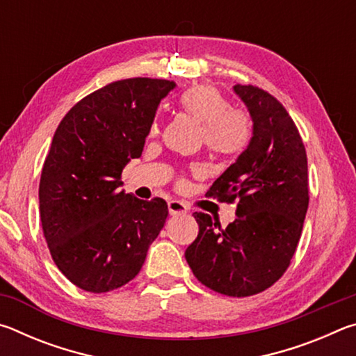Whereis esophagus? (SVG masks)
<instances>
[{"label": "esophagus", "mask_w": 356, "mask_h": 356, "mask_svg": "<svg viewBox=\"0 0 356 356\" xmlns=\"http://www.w3.org/2000/svg\"><path fill=\"white\" fill-rule=\"evenodd\" d=\"M168 210H170V215H185V213H188V207H186L184 202L176 201V200L168 202Z\"/></svg>", "instance_id": "34e87169"}]
</instances>
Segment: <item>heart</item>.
<instances>
[{"mask_svg":"<svg viewBox=\"0 0 356 356\" xmlns=\"http://www.w3.org/2000/svg\"><path fill=\"white\" fill-rule=\"evenodd\" d=\"M180 110L202 124V141L216 155L237 156L243 154L254 136V122L243 108L231 106V102L220 89L210 84H195L179 95ZM160 134L154 120L149 135Z\"/></svg>","mask_w":356,"mask_h":356,"instance_id":"heart-1","label":"heart"}]
</instances>
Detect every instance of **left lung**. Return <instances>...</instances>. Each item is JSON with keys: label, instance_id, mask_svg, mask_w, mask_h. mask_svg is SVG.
<instances>
[{"label": "left lung", "instance_id": "obj_1", "mask_svg": "<svg viewBox=\"0 0 356 356\" xmlns=\"http://www.w3.org/2000/svg\"><path fill=\"white\" fill-rule=\"evenodd\" d=\"M234 91L248 106L254 136L206 196L237 201V218L222 229L210 215L196 212L200 232L185 259L206 287L250 297L273 286L291 265L309 204L308 159L278 99L252 84H237Z\"/></svg>", "mask_w": 356, "mask_h": 356}]
</instances>
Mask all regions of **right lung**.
Segmentation results:
<instances>
[{
    "label": "right lung",
    "mask_w": 356,
    "mask_h": 356,
    "mask_svg": "<svg viewBox=\"0 0 356 356\" xmlns=\"http://www.w3.org/2000/svg\"><path fill=\"white\" fill-rule=\"evenodd\" d=\"M174 86L141 76L113 81L58 125L42 168L40 221L56 267L83 291L110 292L134 280L165 226V200H138L119 186Z\"/></svg>",
    "instance_id": "1"
}]
</instances>
